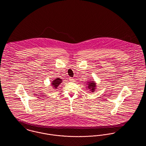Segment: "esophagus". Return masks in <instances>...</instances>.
<instances>
[{
    "label": "esophagus",
    "mask_w": 146,
    "mask_h": 146,
    "mask_svg": "<svg viewBox=\"0 0 146 146\" xmlns=\"http://www.w3.org/2000/svg\"><path fill=\"white\" fill-rule=\"evenodd\" d=\"M69 80H70V82H74V79L73 78H70Z\"/></svg>",
    "instance_id": "1"
}]
</instances>
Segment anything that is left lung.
Returning <instances> with one entry per match:
<instances>
[{
	"label": "left lung",
	"mask_w": 146,
	"mask_h": 146,
	"mask_svg": "<svg viewBox=\"0 0 146 146\" xmlns=\"http://www.w3.org/2000/svg\"><path fill=\"white\" fill-rule=\"evenodd\" d=\"M86 85V88L88 89H89L90 92H94L95 91V89H96V84L95 83V81H90L89 80V82H88L87 84H85Z\"/></svg>",
	"instance_id": "1"
}]
</instances>
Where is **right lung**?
Returning <instances> with one entry per match:
<instances>
[{
    "label": "right lung",
    "mask_w": 146,
    "mask_h": 146,
    "mask_svg": "<svg viewBox=\"0 0 146 146\" xmlns=\"http://www.w3.org/2000/svg\"><path fill=\"white\" fill-rule=\"evenodd\" d=\"M62 82V80L60 78H57L51 82V86L54 88V89H57L58 85Z\"/></svg>",
    "instance_id": "add662e5"
}]
</instances>
